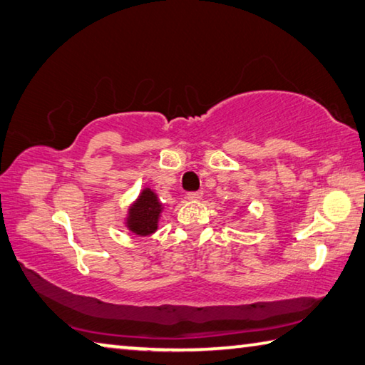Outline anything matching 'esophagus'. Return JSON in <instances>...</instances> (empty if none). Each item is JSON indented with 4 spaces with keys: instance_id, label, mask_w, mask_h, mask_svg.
<instances>
[{
    "instance_id": "esophagus-1",
    "label": "esophagus",
    "mask_w": 365,
    "mask_h": 365,
    "mask_svg": "<svg viewBox=\"0 0 365 365\" xmlns=\"http://www.w3.org/2000/svg\"><path fill=\"white\" fill-rule=\"evenodd\" d=\"M186 199L190 202H199V200H202V192H189L186 195Z\"/></svg>"
}]
</instances>
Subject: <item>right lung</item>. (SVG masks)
Segmentation results:
<instances>
[{"mask_svg":"<svg viewBox=\"0 0 365 365\" xmlns=\"http://www.w3.org/2000/svg\"><path fill=\"white\" fill-rule=\"evenodd\" d=\"M162 212L163 205L160 203L157 194L152 189L145 187L128 210L125 225L133 234L140 235V237L150 235L157 231Z\"/></svg>","mask_w":365,"mask_h":365,"instance_id":"obj_1","label":"right lung"}]
</instances>
